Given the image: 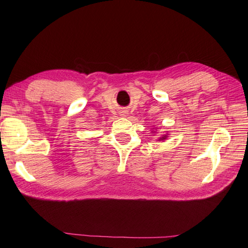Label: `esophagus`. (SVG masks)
Here are the masks:
<instances>
[{"mask_svg": "<svg viewBox=\"0 0 248 248\" xmlns=\"http://www.w3.org/2000/svg\"><path fill=\"white\" fill-rule=\"evenodd\" d=\"M127 110H121V112H120V116H124H124H127Z\"/></svg>", "mask_w": 248, "mask_h": 248, "instance_id": "1", "label": "esophagus"}]
</instances>
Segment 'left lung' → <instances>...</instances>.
<instances>
[{"label": "left lung", "mask_w": 248, "mask_h": 248, "mask_svg": "<svg viewBox=\"0 0 248 248\" xmlns=\"http://www.w3.org/2000/svg\"><path fill=\"white\" fill-rule=\"evenodd\" d=\"M166 138H167V136H166V135H163V136H162V138H160L159 140H165Z\"/></svg>", "instance_id": "obj_1"}]
</instances>
